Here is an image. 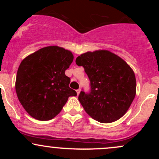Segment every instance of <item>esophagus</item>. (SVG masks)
Here are the masks:
<instances>
[{"instance_id": "1", "label": "esophagus", "mask_w": 159, "mask_h": 159, "mask_svg": "<svg viewBox=\"0 0 159 159\" xmlns=\"http://www.w3.org/2000/svg\"><path fill=\"white\" fill-rule=\"evenodd\" d=\"M76 92H77V94H78V95H79L80 92H81V89H78V90H76Z\"/></svg>"}]
</instances>
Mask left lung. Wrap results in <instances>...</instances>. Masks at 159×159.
<instances>
[{"label":"left lung","mask_w":159,"mask_h":159,"mask_svg":"<svg viewBox=\"0 0 159 159\" xmlns=\"http://www.w3.org/2000/svg\"><path fill=\"white\" fill-rule=\"evenodd\" d=\"M90 81V92L81 91L78 100L93 119L109 123L121 118L136 94L134 72L121 57L107 50L86 52L76 58Z\"/></svg>","instance_id":"left-lung-1"}]
</instances>
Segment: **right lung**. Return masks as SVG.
<instances>
[{"label":"right lung","mask_w":159,"mask_h":159,"mask_svg":"<svg viewBox=\"0 0 159 159\" xmlns=\"http://www.w3.org/2000/svg\"><path fill=\"white\" fill-rule=\"evenodd\" d=\"M73 58L71 52L54 45L39 49L20 63L16 91L20 103L32 117L52 120L69 96H77L69 87L70 78L65 75Z\"/></svg>","instance_id":"1"}]
</instances>
